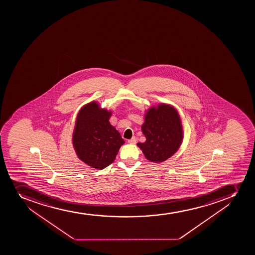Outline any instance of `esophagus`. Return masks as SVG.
Returning <instances> with one entry per match:
<instances>
[{
    "label": "esophagus",
    "mask_w": 255,
    "mask_h": 255,
    "mask_svg": "<svg viewBox=\"0 0 255 255\" xmlns=\"http://www.w3.org/2000/svg\"><path fill=\"white\" fill-rule=\"evenodd\" d=\"M128 143H129L130 144H136V138H135V137H133V138H131V139L128 140Z\"/></svg>",
    "instance_id": "esophagus-1"
}]
</instances>
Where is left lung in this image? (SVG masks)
Segmentation results:
<instances>
[{"label": "left lung", "mask_w": 255, "mask_h": 255, "mask_svg": "<svg viewBox=\"0 0 255 255\" xmlns=\"http://www.w3.org/2000/svg\"><path fill=\"white\" fill-rule=\"evenodd\" d=\"M141 129L146 140L137 145L150 161L159 163L166 160L181 144V121L176 110L170 106L163 104L157 109H149Z\"/></svg>", "instance_id": "obj_1"}]
</instances>
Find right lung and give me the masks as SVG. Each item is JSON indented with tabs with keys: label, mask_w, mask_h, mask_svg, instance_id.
I'll return each instance as SVG.
<instances>
[{
	"label": "right lung",
	"mask_w": 255,
	"mask_h": 255,
	"mask_svg": "<svg viewBox=\"0 0 255 255\" xmlns=\"http://www.w3.org/2000/svg\"><path fill=\"white\" fill-rule=\"evenodd\" d=\"M111 112L99 108L96 102L79 112L73 144L79 158L92 168L102 169L113 163L125 143L121 134L109 122Z\"/></svg>",
	"instance_id": "right-lung-1"
}]
</instances>
